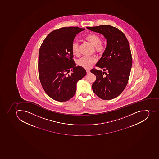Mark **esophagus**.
I'll list each match as a JSON object with an SVG mask.
<instances>
[{"label": "esophagus", "instance_id": "obj_1", "mask_svg": "<svg viewBox=\"0 0 159 159\" xmlns=\"http://www.w3.org/2000/svg\"><path fill=\"white\" fill-rule=\"evenodd\" d=\"M87 74H89L90 73V70H86Z\"/></svg>", "mask_w": 159, "mask_h": 159}]
</instances>
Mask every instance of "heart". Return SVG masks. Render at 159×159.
Wrapping results in <instances>:
<instances>
[{
  "label": "heart",
  "mask_w": 159,
  "mask_h": 159,
  "mask_svg": "<svg viewBox=\"0 0 159 159\" xmlns=\"http://www.w3.org/2000/svg\"><path fill=\"white\" fill-rule=\"evenodd\" d=\"M86 41L91 43L94 46L95 52L99 55H102L103 54L106 49V46L103 42L101 41L100 37L98 34L95 33H90L84 37ZM79 43L77 41H73L72 43L71 46V51L74 55H79ZM97 61V59L95 57H83L79 59L76 60V64L80 67L85 69H89Z\"/></svg>",
  "instance_id": "b5f03b06"
}]
</instances>
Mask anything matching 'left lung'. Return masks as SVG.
<instances>
[{"label": "left lung", "instance_id": "1", "mask_svg": "<svg viewBox=\"0 0 159 159\" xmlns=\"http://www.w3.org/2000/svg\"><path fill=\"white\" fill-rule=\"evenodd\" d=\"M87 28L102 34L107 41L105 52L96 65L104 72L96 69L91 70L96 77L92 85L93 92L102 99L115 98L124 90L130 76L132 56L129 42L125 34L114 26L101 25Z\"/></svg>", "mask_w": 159, "mask_h": 159}]
</instances>
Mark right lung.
Returning a JSON list of instances; mask_svg holds the SVG:
<instances>
[{
	"label": "right lung",
	"mask_w": 159,
	"mask_h": 159,
	"mask_svg": "<svg viewBox=\"0 0 159 159\" xmlns=\"http://www.w3.org/2000/svg\"><path fill=\"white\" fill-rule=\"evenodd\" d=\"M85 29L63 27L49 34L42 43L39 54V76L43 90L52 99L68 101L75 95L76 84L86 75L76 66L71 49L74 39ZM73 71L71 75L67 74Z\"/></svg>",
	"instance_id": "1"
}]
</instances>
